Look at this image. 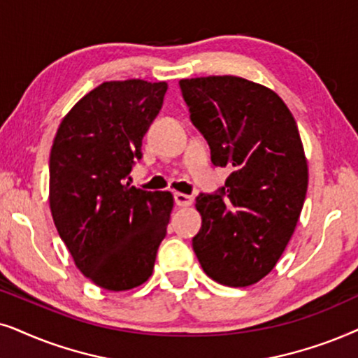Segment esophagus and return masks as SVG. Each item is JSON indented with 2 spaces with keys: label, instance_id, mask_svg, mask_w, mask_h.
<instances>
[{
  "label": "esophagus",
  "instance_id": "1",
  "mask_svg": "<svg viewBox=\"0 0 358 358\" xmlns=\"http://www.w3.org/2000/svg\"><path fill=\"white\" fill-rule=\"evenodd\" d=\"M173 199H175V204H176V206H180V208L192 206V204H193V196H189V194L175 193V194H173Z\"/></svg>",
  "mask_w": 358,
  "mask_h": 358
}]
</instances>
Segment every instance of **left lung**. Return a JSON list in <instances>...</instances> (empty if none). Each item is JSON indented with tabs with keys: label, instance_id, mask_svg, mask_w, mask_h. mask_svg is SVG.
<instances>
[{
	"label": "left lung",
	"instance_id": "1",
	"mask_svg": "<svg viewBox=\"0 0 358 358\" xmlns=\"http://www.w3.org/2000/svg\"><path fill=\"white\" fill-rule=\"evenodd\" d=\"M193 126L227 166L226 185L199 193L193 250L204 273L249 287L270 273L292 239L308 189V164L293 114L278 94L241 76L180 80Z\"/></svg>",
	"mask_w": 358,
	"mask_h": 358
}]
</instances>
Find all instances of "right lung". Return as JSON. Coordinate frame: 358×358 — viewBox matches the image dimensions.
<instances>
[{
	"label": "right lung",
	"instance_id": "right-lung-1",
	"mask_svg": "<svg viewBox=\"0 0 358 358\" xmlns=\"http://www.w3.org/2000/svg\"><path fill=\"white\" fill-rule=\"evenodd\" d=\"M166 83L104 82L60 122L50 150V211L80 271L109 292L149 280L173 208L169 192L131 187Z\"/></svg>",
	"mask_w": 358,
	"mask_h": 358
}]
</instances>
